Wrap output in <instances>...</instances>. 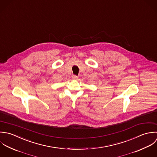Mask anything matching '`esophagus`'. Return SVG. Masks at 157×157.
I'll list each match as a JSON object with an SVG mask.
<instances>
[{
	"label": "esophagus",
	"mask_w": 157,
	"mask_h": 157,
	"mask_svg": "<svg viewBox=\"0 0 157 157\" xmlns=\"http://www.w3.org/2000/svg\"><path fill=\"white\" fill-rule=\"evenodd\" d=\"M71 78H72V79H74V80H76V79H78V76H76V75H73V76H71Z\"/></svg>",
	"instance_id": "1"
}]
</instances>
